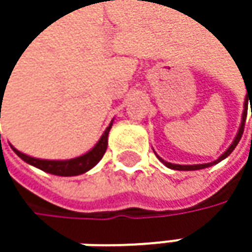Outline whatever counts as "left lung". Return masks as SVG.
Masks as SVG:
<instances>
[{
  "instance_id": "1",
  "label": "left lung",
  "mask_w": 252,
  "mask_h": 252,
  "mask_svg": "<svg viewBox=\"0 0 252 252\" xmlns=\"http://www.w3.org/2000/svg\"><path fill=\"white\" fill-rule=\"evenodd\" d=\"M247 86V84H245ZM248 97H250V100H251L252 97V87H250V90H248V87H247V99L245 100H248ZM247 106V105H245ZM245 118H247V109H244V114H242V123H241V126H239V129H238V134H236V137H235V140L232 141V144L229 146V149H227L226 152L218 159V160H215V162H210V163H203V165H175V163H169V162H165L162 158H159V160L162 162V163H165L168 168H171V169H176V171H198V169H204V168H209V166H213V165H216V163H219L220 160H223V159H226L227 156L233 152V149L236 147V144L239 143V140H241V137H242V132H244V126H245Z\"/></svg>"
}]
</instances>
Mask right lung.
<instances>
[{"label": "right lung", "mask_w": 252, "mask_h": 252, "mask_svg": "<svg viewBox=\"0 0 252 252\" xmlns=\"http://www.w3.org/2000/svg\"><path fill=\"white\" fill-rule=\"evenodd\" d=\"M1 97H4V94H1ZM1 108V106H0ZM112 126V123L109 124V126L105 129V132L102 134L100 140L94 144V147L92 150H89L87 153H84L83 156H78L74 159H68V160H46V159H36V158H32V156H27L25 153L19 152L17 149H14L13 146V150L16 152V155L19 158H22L26 163L34 166V168H39L40 171L43 172H48V174H52V175L58 176H76L81 175L87 171H90L94 165L99 163V160L103 158L105 152H106V147H108V134H109V129Z\"/></svg>", "instance_id": "obj_1"}]
</instances>
